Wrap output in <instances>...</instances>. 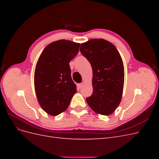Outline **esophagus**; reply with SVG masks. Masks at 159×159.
Masks as SVG:
<instances>
[{"label":"esophagus","mask_w":159,"mask_h":159,"mask_svg":"<svg viewBox=\"0 0 159 159\" xmlns=\"http://www.w3.org/2000/svg\"><path fill=\"white\" fill-rule=\"evenodd\" d=\"M83 85H84V84L83 83H81V84H79L78 85V88L80 89V88H81L83 87Z\"/></svg>","instance_id":"esophagus-1"}]
</instances>
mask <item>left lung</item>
<instances>
[{
	"label": "left lung",
	"mask_w": 159,
	"mask_h": 159,
	"mask_svg": "<svg viewBox=\"0 0 159 159\" xmlns=\"http://www.w3.org/2000/svg\"><path fill=\"white\" fill-rule=\"evenodd\" d=\"M80 52L93 70V93L86 102L95 112L108 115L121 102L124 84V66L118 50L103 39L81 44Z\"/></svg>",
	"instance_id": "obj_1"
}]
</instances>
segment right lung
<instances>
[{
	"mask_svg": "<svg viewBox=\"0 0 159 159\" xmlns=\"http://www.w3.org/2000/svg\"><path fill=\"white\" fill-rule=\"evenodd\" d=\"M80 44L60 40L48 45L38 59L34 86L40 106L51 115H57L69 106L76 93L71 77L70 61L77 55Z\"/></svg>",
	"mask_w": 159,
	"mask_h": 159,
	"instance_id": "add662e5",
	"label": "right lung"
}]
</instances>
